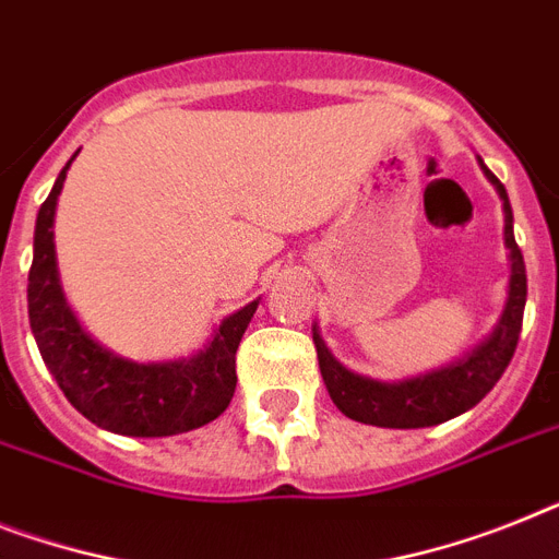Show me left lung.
I'll use <instances>...</instances> for the list:
<instances>
[{
	"mask_svg": "<svg viewBox=\"0 0 559 559\" xmlns=\"http://www.w3.org/2000/svg\"><path fill=\"white\" fill-rule=\"evenodd\" d=\"M488 177L497 186L506 207V246L511 251V285L509 302L502 311L500 325L486 343L479 345L465 359L449 368L431 371L426 377H414L405 382H377L345 371L340 362L322 345L320 334L313 331V345L320 357V371L325 380L331 400L345 417L366 423V426L380 428H426L440 426L456 414L468 412L474 405L495 389L502 371L509 368L511 357L518 352L520 331H523L525 294H528V280H525V262L514 239V216H511L509 193L500 179L488 170Z\"/></svg>",
	"mask_w": 559,
	"mask_h": 559,
	"instance_id": "8db88e82",
	"label": "left lung"
}]
</instances>
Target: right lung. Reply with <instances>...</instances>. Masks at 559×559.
Listing matches in <instances>:
<instances>
[{
    "mask_svg": "<svg viewBox=\"0 0 559 559\" xmlns=\"http://www.w3.org/2000/svg\"><path fill=\"white\" fill-rule=\"evenodd\" d=\"M71 163L39 207L27 274V317L45 366L68 403L114 435L170 437L205 426L228 408L234 396L239 340L260 302L230 313L205 352L182 362L140 366L99 348L64 306L57 274L53 214Z\"/></svg>",
    "mask_w": 559,
    "mask_h": 559,
    "instance_id": "obj_1",
    "label": "right lung"
}]
</instances>
